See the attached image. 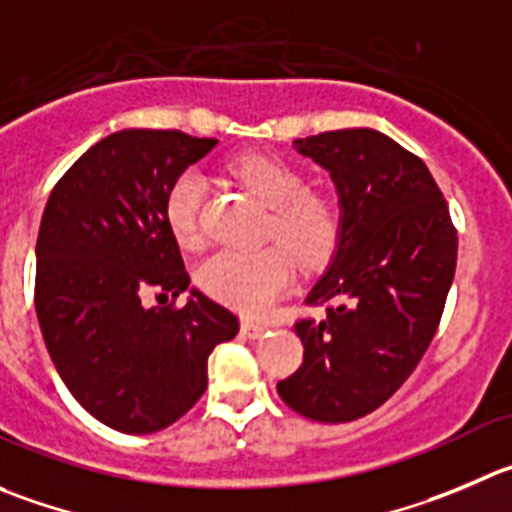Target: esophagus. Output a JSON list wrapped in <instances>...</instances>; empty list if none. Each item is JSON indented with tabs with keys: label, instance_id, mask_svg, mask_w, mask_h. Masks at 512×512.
Wrapping results in <instances>:
<instances>
[{
	"label": "esophagus",
	"instance_id": "obj_1",
	"mask_svg": "<svg viewBox=\"0 0 512 512\" xmlns=\"http://www.w3.org/2000/svg\"><path fill=\"white\" fill-rule=\"evenodd\" d=\"M266 329H269V324H266V321H256V319H243L241 321V332L246 334L248 339H259L261 334L266 332Z\"/></svg>",
	"mask_w": 512,
	"mask_h": 512
}]
</instances>
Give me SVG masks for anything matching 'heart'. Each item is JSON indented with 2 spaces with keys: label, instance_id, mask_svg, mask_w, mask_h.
I'll use <instances>...</instances> for the list:
<instances>
[{
  "label": "heart",
  "instance_id": "b5f03b06",
  "mask_svg": "<svg viewBox=\"0 0 512 512\" xmlns=\"http://www.w3.org/2000/svg\"><path fill=\"white\" fill-rule=\"evenodd\" d=\"M228 170L243 188L271 208L266 236L289 247L301 266L311 269L332 259L344 228V213L337 198L309 191L304 173L274 155H238ZM206 193V175L196 168L175 175L165 193V223L180 246H203ZM283 249L269 246L261 251L213 253L198 271L201 289L238 311L264 314L294 279V264Z\"/></svg>",
  "mask_w": 512,
  "mask_h": 512
}]
</instances>
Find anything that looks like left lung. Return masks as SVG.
Returning a JSON list of instances; mask_svg holds the SVG:
<instances>
[{"mask_svg": "<svg viewBox=\"0 0 512 512\" xmlns=\"http://www.w3.org/2000/svg\"><path fill=\"white\" fill-rule=\"evenodd\" d=\"M329 170L342 241L296 319L304 362L276 384L316 422H352L384 405L430 347L455 279L457 231L427 165L369 128L294 140Z\"/></svg>", "mask_w": 512, "mask_h": 512, "instance_id": "8db88e82", "label": "left lung"}]
</instances>
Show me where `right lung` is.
Listing matches in <instances>:
<instances>
[{
  "mask_svg": "<svg viewBox=\"0 0 512 512\" xmlns=\"http://www.w3.org/2000/svg\"><path fill=\"white\" fill-rule=\"evenodd\" d=\"M216 138L120 130L92 145L52 188L37 233L34 309L47 352L72 397L102 425L150 435L173 425L208 387L213 347L238 316L193 291L165 223L175 175ZM155 293L171 299L145 307Z\"/></svg>",
  "mask_w": 512,
  "mask_h": 512,
  "instance_id": "right-lung-1",
  "label": "right lung"
}]
</instances>
